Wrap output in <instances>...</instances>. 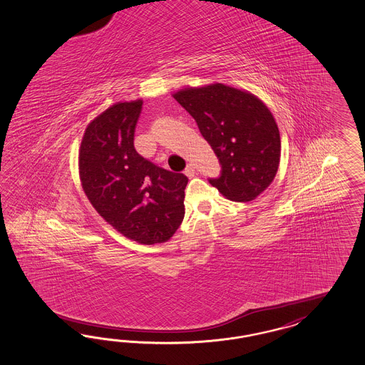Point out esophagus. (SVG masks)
<instances>
[{"label":"esophagus","mask_w":365,"mask_h":365,"mask_svg":"<svg viewBox=\"0 0 365 365\" xmlns=\"http://www.w3.org/2000/svg\"><path fill=\"white\" fill-rule=\"evenodd\" d=\"M184 173L187 175V178H192L195 176V173H196V169L195 167L192 165V164H189L187 168H185V170H184Z\"/></svg>","instance_id":"34e87169"}]
</instances>
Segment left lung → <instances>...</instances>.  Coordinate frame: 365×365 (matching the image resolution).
<instances>
[{
  "label": "left lung",
  "instance_id": "left-lung-1",
  "mask_svg": "<svg viewBox=\"0 0 365 365\" xmlns=\"http://www.w3.org/2000/svg\"><path fill=\"white\" fill-rule=\"evenodd\" d=\"M173 97L219 158L221 176L209 182L224 197L247 202L271 185L282 141L274 117L259 97L219 83L184 88Z\"/></svg>",
  "mask_w": 365,
  "mask_h": 365
}]
</instances>
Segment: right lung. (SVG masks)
Returning a JSON list of instances; mask_svg holds the SVG:
<instances>
[{"mask_svg":"<svg viewBox=\"0 0 365 365\" xmlns=\"http://www.w3.org/2000/svg\"><path fill=\"white\" fill-rule=\"evenodd\" d=\"M143 100L115 103L86 126L78 172L93 208L117 232L140 244L165 242L181 225L187 178L135 152Z\"/></svg>","mask_w":365,"mask_h":365,"instance_id":"1","label":"right lung"}]
</instances>
